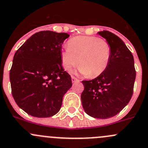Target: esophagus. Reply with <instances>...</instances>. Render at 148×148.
Instances as JSON below:
<instances>
[{
	"instance_id": "esophagus-1",
	"label": "esophagus",
	"mask_w": 148,
	"mask_h": 148,
	"mask_svg": "<svg viewBox=\"0 0 148 148\" xmlns=\"http://www.w3.org/2000/svg\"><path fill=\"white\" fill-rule=\"evenodd\" d=\"M71 80H72V82L73 83L77 82L79 81V80L78 79H77V78H76V77H71Z\"/></svg>"
}]
</instances>
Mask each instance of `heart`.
<instances>
[{"label":"heart","instance_id":"heart-1","mask_svg":"<svg viewBox=\"0 0 148 148\" xmlns=\"http://www.w3.org/2000/svg\"><path fill=\"white\" fill-rule=\"evenodd\" d=\"M110 56L111 48L105 40L94 36H77L68 41V47L61 53V61L66 71L79 64V71L93 79L106 71Z\"/></svg>","mask_w":148,"mask_h":148}]
</instances>
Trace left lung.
I'll list each match as a JSON object with an SVG mask.
<instances>
[{
  "label": "left lung",
  "instance_id": "8db88e82",
  "mask_svg": "<svg viewBox=\"0 0 148 148\" xmlns=\"http://www.w3.org/2000/svg\"><path fill=\"white\" fill-rule=\"evenodd\" d=\"M98 34L111 48L110 63L99 77L82 81L84 89L81 99L89 116L105 119L118 114L131 100L136 71L132 53L121 38L106 30Z\"/></svg>",
  "mask_w": 148,
  "mask_h": 148
}]
</instances>
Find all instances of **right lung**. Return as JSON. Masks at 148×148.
Here are the masks:
<instances>
[{
  "label": "right lung",
  "instance_id": "1",
  "mask_svg": "<svg viewBox=\"0 0 148 148\" xmlns=\"http://www.w3.org/2000/svg\"><path fill=\"white\" fill-rule=\"evenodd\" d=\"M69 37L64 32H39L14 54L9 74L11 92L18 107L32 116L56 114L72 86L61 61L62 44Z\"/></svg>",
  "mask_w": 148,
  "mask_h": 148
}]
</instances>
